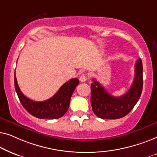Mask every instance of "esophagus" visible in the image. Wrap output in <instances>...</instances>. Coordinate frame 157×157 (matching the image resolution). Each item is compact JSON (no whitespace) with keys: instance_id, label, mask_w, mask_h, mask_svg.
Returning <instances> with one entry per match:
<instances>
[{"instance_id":"esophagus-1","label":"esophagus","mask_w":157,"mask_h":157,"mask_svg":"<svg viewBox=\"0 0 157 157\" xmlns=\"http://www.w3.org/2000/svg\"><path fill=\"white\" fill-rule=\"evenodd\" d=\"M79 80H80L81 82H85V81L87 80L86 74H83L81 75V76H80V78H79Z\"/></svg>"}]
</instances>
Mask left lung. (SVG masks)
Masks as SVG:
<instances>
[{
	"mask_svg": "<svg viewBox=\"0 0 157 157\" xmlns=\"http://www.w3.org/2000/svg\"><path fill=\"white\" fill-rule=\"evenodd\" d=\"M91 103L94 113L101 119H117L127 115L140 98L143 88V66L141 59L135 64V76L132 86L125 94L113 96L93 78Z\"/></svg>",
	"mask_w": 157,
	"mask_h": 157,
	"instance_id": "8db88e82",
	"label": "left lung"
}]
</instances>
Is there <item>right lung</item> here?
<instances>
[{
	"label": "right lung",
	"instance_id": "obj_1",
	"mask_svg": "<svg viewBox=\"0 0 157 157\" xmlns=\"http://www.w3.org/2000/svg\"><path fill=\"white\" fill-rule=\"evenodd\" d=\"M15 89L18 98L29 113L38 119H59L65 114L69 107L70 100L79 80L75 78L66 82L54 96L44 101H34L23 95L17 83L14 74Z\"/></svg>",
	"mask_w": 157,
	"mask_h": 157
}]
</instances>
